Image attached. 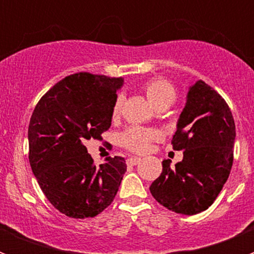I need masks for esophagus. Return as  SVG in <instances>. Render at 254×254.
Segmentation results:
<instances>
[{
    "label": "esophagus",
    "mask_w": 254,
    "mask_h": 254,
    "mask_svg": "<svg viewBox=\"0 0 254 254\" xmlns=\"http://www.w3.org/2000/svg\"><path fill=\"white\" fill-rule=\"evenodd\" d=\"M141 161V158H137V156H131V158L127 159V164L128 165H136Z\"/></svg>",
    "instance_id": "1"
}]
</instances>
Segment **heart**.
I'll list each match as a JSON object with an SVG mask.
<instances>
[{
    "label": "heart",
    "mask_w": 254,
    "mask_h": 254,
    "mask_svg": "<svg viewBox=\"0 0 254 254\" xmlns=\"http://www.w3.org/2000/svg\"><path fill=\"white\" fill-rule=\"evenodd\" d=\"M143 91L149 102L155 108L159 105H170L177 98V90L174 85L164 77H155L143 85ZM123 98L118 95L112 108V116L117 117L121 112ZM159 133L155 129H146L141 127H131L121 134V145L129 151L145 152L149 150L151 141L156 140Z\"/></svg>",
    "instance_id": "1"
}]
</instances>
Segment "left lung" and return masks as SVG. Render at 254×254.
Masks as SVG:
<instances>
[{
	"label": "left lung",
	"mask_w": 254,
	"mask_h": 254,
	"mask_svg": "<svg viewBox=\"0 0 254 254\" xmlns=\"http://www.w3.org/2000/svg\"><path fill=\"white\" fill-rule=\"evenodd\" d=\"M235 123L223 96L198 80L190 87L187 103L173 136L183 160L170 167L163 161L160 177L150 192L160 205L182 215L207 210L216 199L233 167Z\"/></svg>",
	"instance_id": "obj_1"
}]
</instances>
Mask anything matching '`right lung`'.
I'll list each match as a JSON object with an SVG mask.
<instances>
[{
	"instance_id": "obj_1",
	"label": "right lung",
	"mask_w": 254,
	"mask_h": 254,
	"mask_svg": "<svg viewBox=\"0 0 254 254\" xmlns=\"http://www.w3.org/2000/svg\"><path fill=\"white\" fill-rule=\"evenodd\" d=\"M122 77L78 72L61 80L38 102L29 123V163L49 202L73 219L94 217L113 202L125 158L96 167L84 143L102 138Z\"/></svg>"
}]
</instances>
